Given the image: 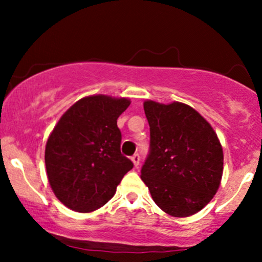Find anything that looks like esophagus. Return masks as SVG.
I'll use <instances>...</instances> for the list:
<instances>
[{
	"mask_svg": "<svg viewBox=\"0 0 262 262\" xmlns=\"http://www.w3.org/2000/svg\"><path fill=\"white\" fill-rule=\"evenodd\" d=\"M132 161H133L134 166L138 167L139 166V162H140V155L139 154H134L133 156H132Z\"/></svg>",
	"mask_w": 262,
	"mask_h": 262,
	"instance_id": "1",
	"label": "esophagus"
}]
</instances>
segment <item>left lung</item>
Masks as SVG:
<instances>
[{
	"label": "left lung",
	"instance_id": "left-lung-1",
	"mask_svg": "<svg viewBox=\"0 0 262 262\" xmlns=\"http://www.w3.org/2000/svg\"><path fill=\"white\" fill-rule=\"evenodd\" d=\"M150 148L141 180L167 214L188 217L212 200L223 175L217 134L197 111L173 102H144Z\"/></svg>",
	"mask_w": 262,
	"mask_h": 262
}]
</instances>
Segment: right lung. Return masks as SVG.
<instances>
[{"label": "right lung", "instance_id": "obj_1", "mask_svg": "<svg viewBox=\"0 0 262 262\" xmlns=\"http://www.w3.org/2000/svg\"><path fill=\"white\" fill-rule=\"evenodd\" d=\"M127 98L90 96L60 118L45 146V166L54 193L76 212H92L116 193L133 162L121 152L117 119Z\"/></svg>", "mask_w": 262, "mask_h": 262}]
</instances>
